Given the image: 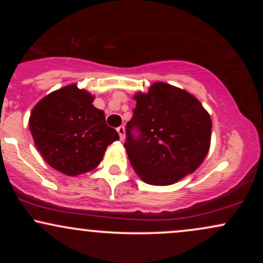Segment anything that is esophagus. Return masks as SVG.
Returning <instances> with one entry per match:
<instances>
[{"instance_id":"esophagus-1","label":"esophagus","mask_w":263,"mask_h":263,"mask_svg":"<svg viewBox=\"0 0 263 263\" xmlns=\"http://www.w3.org/2000/svg\"><path fill=\"white\" fill-rule=\"evenodd\" d=\"M117 134L120 135V138H121V141H123V138H125V127H123V126H120V127H117Z\"/></svg>"}]
</instances>
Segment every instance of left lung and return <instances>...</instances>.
<instances>
[{"label":"left lung","instance_id":"8db88e82","mask_svg":"<svg viewBox=\"0 0 263 263\" xmlns=\"http://www.w3.org/2000/svg\"><path fill=\"white\" fill-rule=\"evenodd\" d=\"M125 148L132 167L151 185H171L193 173L209 152L210 115L197 98L165 83L134 96Z\"/></svg>","mask_w":263,"mask_h":263}]
</instances>
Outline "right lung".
<instances>
[{
    "label": "right lung",
    "instance_id": "1",
    "mask_svg": "<svg viewBox=\"0 0 263 263\" xmlns=\"http://www.w3.org/2000/svg\"><path fill=\"white\" fill-rule=\"evenodd\" d=\"M92 101L91 93L71 84L44 96L31 112L35 147L50 167L66 176L98 167L108 144L120 138Z\"/></svg>",
    "mask_w": 263,
    "mask_h": 263
}]
</instances>
